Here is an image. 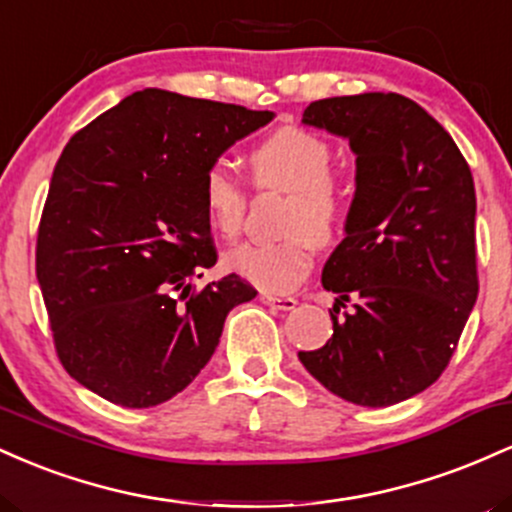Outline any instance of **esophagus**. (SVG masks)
I'll list each match as a JSON object with an SVG mask.
<instances>
[{"mask_svg":"<svg viewBox=\"0 0 512 512\" xmlns=\"http://www.w3.org/2000/svg\"><path fill=\"white\" fill-rule=\"evenodd\" d=\"M260 301L264 305H269V308H274V310H284V313H286V310H293L298 305L296 298H291V296H274V293H262Z\"/></svg>","mask_w":512,"mask_h":512,"instance_id":"34e87169","label":"esophagus"}]
</instances>
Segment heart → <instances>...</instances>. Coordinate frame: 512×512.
Instances as JSON below:
<instances>
[{
    "mask_svg": "<svg viewBox=\"0 0 512 512\" xmlns=\"http://www.w3.org/2000/svg\"><path fill=\"white\" fill-rule=\"evenodd\" d=\"M257 190L286 192L279 240H250L226 255L228 269L269 293H286L313 269V240H334L346 216V195L332 173V146L308 129L284 127L248 154ZM202 204L209 226L223 238H236L248 214V190L226 163H211L202 178Z\"/></svg>",
    "mask_w": 512,
    "mask_h": 512,
    "instance_id": "obj_1",
    "label": "heart"
}]
</instances>
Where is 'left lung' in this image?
Here are the masks:
<instances>
[{"mask_svg": "<svg viewBox=\"0 0 512 512\" xmlns=\"http://www.w3.org/2000/svg\"><path fill=\"white\" fill-rule=\"evenodd\" d=\"M303 122L349 139L356 195L346 238L322 269V286L337 293L334 332L298 358L346 402L390 407L436 383L477 303L472 170L450 134L399 93L315 101ZM346 302L355 308L339 318Z\"/></svg>", "mask_w": 512, "mask_h": 512, "instance_id": "1", "label": "left lung"}]
</instances>
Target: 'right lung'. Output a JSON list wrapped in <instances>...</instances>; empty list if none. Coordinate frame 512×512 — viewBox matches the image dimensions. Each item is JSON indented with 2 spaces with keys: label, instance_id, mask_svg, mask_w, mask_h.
<instances>
[{
  "label": "right lung",
  "instance_id": "obj_1",
  "mask_svg": "<svg viewBox=\"0 0 512 512\" xmlns=\"http://www.w3.org/2000/svg\"><path fill=\"white\" fill-rule=\"evenodd\" d=\"M269 110L144 88L64 146L35 245V274L64 370L129 409L168 402L219 346L226 315L257 296L216 264L204 170Z\"/></svg>",
  "mask_w": 512,
  "mask_h": 512
}]
</instances>
